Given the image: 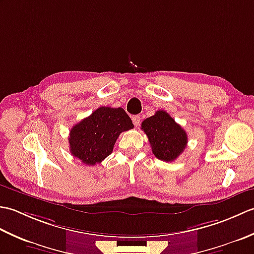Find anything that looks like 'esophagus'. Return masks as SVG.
<instances>
[{"mask_svg":"<svg viewBox=\"0 0 254 254\" xmlns=\"http://www.w3.org/2000/svg\"><path fill=\"white\" fill-rule=\"evenodd\" d=\"M132 121H133L134 126L138 127L139 123H141V118H139V116H133L132 117Z\"/></svg>","mask_w":254,"mask_h":254,"instance_id":"obj_1","label":"esophagus"}]
</instances>
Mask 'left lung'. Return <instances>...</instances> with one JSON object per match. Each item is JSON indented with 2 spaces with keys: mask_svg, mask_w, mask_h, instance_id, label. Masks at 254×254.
Here are the masks:
<instances>
[{
  "mask_svg": "<svg viewBox=\"0 0 254 254\" xmlns=\"http://www.w3.org/2000/svg\"><path fill=\"white\" fill-rule=\"evenodd\" d=\"M142 130L148 137L153 154L163 161H174L187 146L186 131L164 110L145 119Z\"/></svg>",
  "mask_w": 254,
  "mask_h": 254,
  "instance_id": "obj_1",
  "label": "left lung"
}]
</instances>
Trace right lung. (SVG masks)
Instances as JSON below:
<instances>
[{"label":"right lung","mask_w":254,"mask_h":254,"mask_svg":"<svg viewBox=\"0 0 254 254\" xmlns=\"http://www.w3.org/2000/svg\"><path fill=\"white\" fill-rule=\"evenodd\" d=\"M133 127L122 108L100 107L71 128L69 152L83 164L95 166L112 153L119 135Z\"/></svg>","instance_id":"obj_1"}]
</instances>
